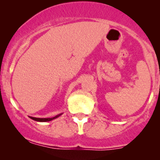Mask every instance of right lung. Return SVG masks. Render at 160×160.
<instances>
[{
	"label": "right lung",
	"instance_id": "1",
	"mask_svg": "<svg viewBox=\"0 0 160 160\" xmlns=\"http://www.w3.org/2000/svg\"><path fill=\"white\" fill-rule=\"evenodd\" d=\"M62 114H57L56 116H55V117L53 118H34V117H29L31 119H32V120L34 121H36V122H50V121L53 120V119H56L57 118H59V116L61 115Z\"/></svg>",
	"mask_w": 160,
	"mask_h": 160
}]
</instances>
